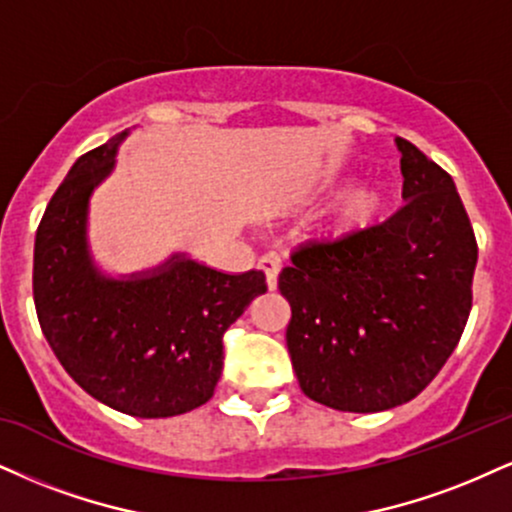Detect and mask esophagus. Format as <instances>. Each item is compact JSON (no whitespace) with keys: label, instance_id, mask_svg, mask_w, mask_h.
<instances>
[{"label":"esophagus","instance_id":"esophagus-1","mask_svg":"<svg viewBox=\"0 0 512 512\" xmlns=\"http://www.w3.org/2000/svg\"><path fill=\"white\" fill-rule=\"evenodd\" d=\"M258 268L263 270V275H266V282H268V289H275L277 287V275H280V258L275 254H266L258 261Z\"/></svg>","mask_w":512,"mask_h":512}]
</instances>
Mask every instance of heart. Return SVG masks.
<instances>
[{"label":"heart","mask_w":512,"mask_h":512,"mask_svg":"<svg viewBox=\"0 0 512 512\" xmlns=\"http://www.w3.org/2000/svg\"><path fill=\"white\" fill-rule=\"evenodd\" d=\"M337 185H327L323 194H332ZM387 211V189L380 182H361L346 192L337 206L332 208L325 225V237L332 242H351L358 239L380 223Z\"/></svg>","instance_id":"1"}]
</instances>
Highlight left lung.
<instances>
[{
	"label": "left lung",
	"instance_id": "8db88e82",
	"mask_svg": "<svg viewBox=\"0 0 512 512\" xmlns=\"http://www.w3.org/2000/svg\"><path fill=\"white\" fill-rule=\"evenodd\" d=\"M396 147L406 204L351 242L301 246L277 280L301 391L344 413L415 399L472 308L477 239L453 178L403 137Z\"/></svg>",
	"mask_w": 512,
	"mask_h": 512
}]
</instances>
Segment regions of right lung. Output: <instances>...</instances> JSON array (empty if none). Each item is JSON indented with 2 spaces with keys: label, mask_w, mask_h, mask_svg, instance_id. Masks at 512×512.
<instances>
[{
  "label": "right lung",
  "mask_w": 512,
  "mask_h": 512,
  "mask_svg": "<svg viewBox=\"0 0 512 512\" xmlns=\"http://www.w3.org/2000/svg\"><path fill=\"white\" fill-rule=\"evenodd\" d=\"M125 135L82 154L47 204L35 235V311L87 394L132 418H173L213 396L223 334L266 292V275H227L178 254L128 280L99 273L87 249V201Z\"/></svg>",
  "instance_id": "right-lung-1"
}]
</instances>
